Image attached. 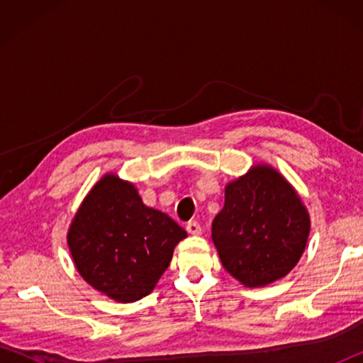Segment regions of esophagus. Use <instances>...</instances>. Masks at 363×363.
<instances>
[{
  "label": "esophagus",
  "instance_id": "obj_1",
  "mask_svg": "<svg viewBox=\"0 0 363 363\" xmlns=\"http://www.w3.org/2000/svg\"><path fill=\"white\" fill-rule=\"evenodd\" d=\"M186 229H187L190 235H200V233H201V225L196 223V220H190V223H187Z\"/></svg>",
  "mask_w": 363,
  "mask_h": 363
}]
</instances>
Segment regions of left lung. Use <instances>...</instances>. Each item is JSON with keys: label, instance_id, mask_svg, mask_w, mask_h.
<instances>
[{"label": "left lung", "instance_id": "left-lung-1", "mask_svg": "<svg viewBox=\"0 0 363 363\" xmlns=\"http://www.w3.org/2000/svg\"><path fill=\"white\" fill-rule=\"evenodd\" d=\"M311 220L294 189L259 164L227 184L211 237L224 269L247 286L272 284L296 266Z\"/></svg>", "mask_w": 363, "mask_h": 363}]
</instances>
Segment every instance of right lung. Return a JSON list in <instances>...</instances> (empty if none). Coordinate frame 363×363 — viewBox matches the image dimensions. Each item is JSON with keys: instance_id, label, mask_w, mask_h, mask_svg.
Wrapping results in <instances>:
<instances>
[{"instance_id": "add662e5", "label": "right lung", "mask_w": 363, "mask_h": 363, "mask_svg": "<svg viewBox=\"0 0 363 363\" xmlns=\"http://www.w3.org/2000/svg\"><path fill=\"white\" fill-rule=\"evenodd\" d=\"M186 237L168 214L145 206L133 184L107 174L79 206L67 242L91 286L133 303L153 290Z\"/></svg>"}]
</instances>
